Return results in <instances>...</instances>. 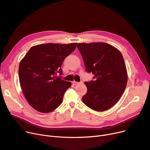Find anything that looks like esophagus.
<instances>
[{
  "label": "esophagus",
  "mask_w": 150,
  "mask_h": 150,
  "mask_svg": "<svg viewBox=\"0 0 150 150\" xmlns=\"http://www.w3.org/2000/svg\"><path fill=\"white\" fill-rule=\"evenodd\" d=\"M73 83L74 85H77V84H79V83H80V82H76V81H74L73 82Z\"/></svg>",
  "instance_id": "obj_1"
}]
</instances>
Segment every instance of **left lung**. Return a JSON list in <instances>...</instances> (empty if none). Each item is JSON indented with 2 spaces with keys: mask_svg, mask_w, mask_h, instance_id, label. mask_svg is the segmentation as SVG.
I'll return each mask as SVG.
<instances>
[{
  "mask_svg": "<svg viewBox=\"0 0 150 150\" xmlns=\"http://www.w3.org/2000/svg\"><path fill=\"white\" fill-rule=\"evenodd\" d=\"M86 71L94 81L85 82L87 92L82 97L84 104L97 111L115 105L122 95L127 82V69L122 53L105 42L79 43Z\"/></svg>",
  "mask_w": 150,
  "mask_h": 150,
  "instance_id": "left-lung-1",
  "label": "left lung"
}]
</instances>
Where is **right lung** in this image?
<instances>
[{
	"label": "right lung",
	"mask_w": 150,
	"mask_h": 150,
	"mask_svg": "<svg viewBox=\"0 0 150 150\" xmlns=\"http://www.w3.org/2000/svg\"><path fill=\"white\" fill-rule=\"evenodd\" d=\"M77 43L44 44L32 47L20 63V86L28 103L36 111L47 113L62 104L71 82L56 77L62 74V64Z\"/></svg>",
	"instance_id": "1"
}]
</instances>
